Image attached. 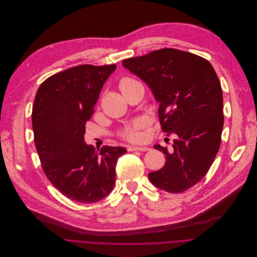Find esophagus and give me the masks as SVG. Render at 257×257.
<instances>
[{"mask_svg": "<svg viewBox=\"0 0 257 257\" xmlns=\"http://www.w3.org/2000/svg\"><path fill=\"white\" fill-rule=\"evenodd\" d=\"M127 151L128 152H135V151L147 152V151H149V148H147V147H132V146H128L127 147Z\"/></svg>", "mask_w": 257, "mask_h": 257, "instance_id": "34e87169", "label": "esophagus"}]
</instances>
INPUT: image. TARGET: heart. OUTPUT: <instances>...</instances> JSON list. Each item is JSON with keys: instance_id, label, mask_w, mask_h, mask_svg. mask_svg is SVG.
<instances>
[{"instance_id": "b5f03b06", "label": "heart", "mask_w": 257, "mask_h": 257, "mask_svg": "<svg viewBox=\"0 0 257 257\" xmlns=\"http://www.w3.org/2000/svg\"><path fill=\"white\" fill-rule=\"evenodd\" d=\"M135 80L131 78H124L120 82V88L123 87L124 85H127ZM150 123V120L147 117H139L132 121L130 124L125 125L123 130L120 132L121 138L124 140L131 142V143H140L145 140V135L143 133V130L147 127Z\"/></svg>"}]
</instances>
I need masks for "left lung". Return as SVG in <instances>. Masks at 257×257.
<instances>
[{
    "label": "left lung",
    "mask_w": 257,
    "mask_h": 257,
    "mask_svg": "<svg viewBox=\"0 0 257 257\" xmlns=\"http://www.w3.org/2000/svg\"><path fill=\"white\" fill-rule=\"evenodd\" d=\"M145 81L159 101V119L170 149L156 145L166 163L149 179L160 189L180 193L210 170L221 146L223 93L210 62L175 48H162L122 62ZM169 141V139H165ZM168 143V142H167Z\"/></svg>",
    "instance_id": "8db88e82"
}]
</instances>
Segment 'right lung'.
Here are the masks:
<instances>
[{"label": "right lung", "mask_w": 257, "mask_h": 257, "mask_svg": "<svg viewBox=\"0 0 257 257\" xmlns=\"http://www.w3.org/2000/svg\"><path fill=\"white\" fill-rule=\"evenodd\" d=\"M116 65H81L47 78L32 107L34 143L48 180L68 198L96 202L110 193L124 148L99 152L84 142L85 124L94 113L102 86Z\"/></svg>", "instance_id": "add662e5"}]
</instances>
